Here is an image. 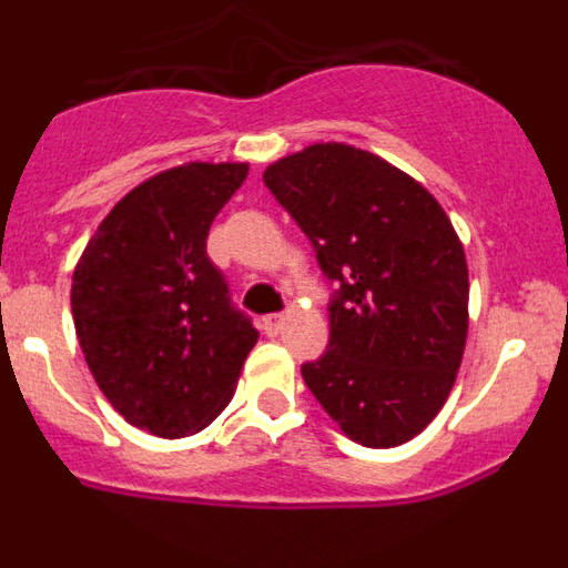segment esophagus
<instances>
[{"label":"esophagus","mask_w":568,"mask_h":568,"mask_svg":"<svg viewBox=\"0 0 568 568\" xmlns=\"http://www.w3.org/2000/svg\"><path fill=\"white\" fill-rule=\"evenodd\" d=\"M281 327H284V315H264L261 318V329L267 335H278Z\"/></svg>","instance_id":"1"}]
</instances>
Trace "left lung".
Instances as JSON below:
<instances>
[{"label":"left lung","instance_id":"1","mask_svg":"<svg viewBox=\"0 0 568 568\" xmlns=\"http://www.w3.org/2000/svg\"><path fill=\"white\" fill-rule=\"evenodd\" d=\"M264 184L338 284L304 384L355 444H406L453 389L469 329L464 244L429 190L349 144H313Z\"/></svg>","mask_w":568,"mask_h":568}]
</instances>
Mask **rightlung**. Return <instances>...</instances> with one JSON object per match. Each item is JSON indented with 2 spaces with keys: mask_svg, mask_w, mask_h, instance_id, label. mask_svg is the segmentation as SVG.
Instances as JSON below:
<instances>
[{
  "mask_svg": "<svg viewBox=\"0 0 568 568\" xmlns=\"http://www.w3.org/2000/svg\"><path fill=\"white\" fill-rule=\"evenodd\" d=\"M244 179L247 164L230 162L153 175L110 210L73 270L90 373L115 413L159 438L222 413L258 341L207 255L210 224Z\"/></svg>",
  "mask_w": 568,
  "mask_h": 568,
  "instance_id": "add662e5",
  "label": "right lung"
}]
</instances>
